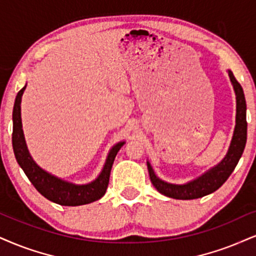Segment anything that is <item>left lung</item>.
Segmentation results:
<instances>
[{
	"instance_id": "left-lung-1",
	"label": "left lung",
	"mask_w": 256,
	"mask_h": 256,
	"mask_svg": "<svg viewBox=\"0 0 256 256\" xmlns=\"http://www.w3.org/2000/svg\"><path fill=\"white\" fill-rule=\"evenodd\" d=\"M229 77L232 85H234L236 94V126L234 136H232V144H230L226 158L209 172L185 185H173L160 180L154 174L150 162H147L150 182L160 194H165L167 197L176 198V200H196V198L204 197V196L218 190L235 170L240 158L244 150L246 142H247V120H246L247 106H246L244 89L236 80L232 71H229Z\"/></svg>"
}]
</instances>
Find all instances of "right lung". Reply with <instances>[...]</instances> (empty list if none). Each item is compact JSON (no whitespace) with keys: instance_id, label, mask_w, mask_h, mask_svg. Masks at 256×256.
<instances>
[{"instance_id":"1","label":"right lung","mask_w":256,"mask_h":256,"mask_svg":"<svg viewBox=\"0 0 256 256\" xmlns=\"http://www.w3.org/2000/svg\"><path fill=\"white\" fill-rule=\"evenodd\" d=\"M26 86H24L18 92L16 98L14 103V110H12V150H14L15 158H16L18 165L26 173L34 188L40 192L44 197L48 200L65 206H77V205L89 204L92 202L100 200L106 194V188L109 184L110 171L115 160V156L120 148L124 142L115 144L110 150L103 171L96 180L86 185H74L71 182H64L62 179L56 178L41 170L36 162H33L24 142V132H22L21 123V97Z\"/></svg>"}]
</instances>
